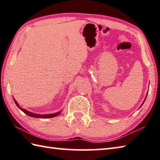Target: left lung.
<instances>
[{
    "instance_id": "left-lung-1",
    "label": "left lung",
    "mask_w": 160,
    "mask_h": 160,
    "mask_svg": "<svg viewBox=\"0 0 160 160\" xmlns=\"http://www.w3.org/2000/svg\"><path fill=\"white\" fill-rule=\"evenodd\" d=\"M147 94H148V92H147V94H146V97H145V99H144V102H143V103H142V105H141V106H140L139 108H141V107H142V106L143 105V104H144V102H145V100H146V97H147Z\"/></svg>"
}]
</instances>
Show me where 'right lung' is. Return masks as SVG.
I'll use <instances>...</instances> for the list:
<instances>
[{
    "label": "right lung",
    "instance_id": "right-lung-1",
    "mask_svg": "<svg viewBox=\"0 0 160 160\" xmlns=\"http://www.w3.org/2000/svg\"><path fill=\"white\" fill-rule=\"evenodd\" d=\"M13 99H14L15 103L16 104V106H18V108L21 110H22V112L24 113H25L26 115L32 117H35V118H42V119H48V118H52V117H57L58 115H60V113L61 112V111H58L57 112H55V113H52V114H46V115H39V114H37V113H34V112H32L28 111V110H25L24 108H22L21 106H19V104L17 103V102L15 100V99L13 97Z\"/></svg>",
    "mask_w": 160,
    "mask_h": 160
}]
</instances>
